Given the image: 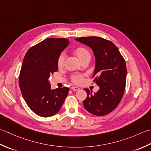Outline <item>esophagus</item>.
Listing matches in <instances>:
<instances>
[{
	"mask_svg": "<svg viewBox=\"0 0 151 151\" xmlns=\"http://www.w3.org/2000/svg\"><path fill=\"white\" fill-rule=\"evenodd\" d=\"M70 88H71L72 90L74 91H79V89H80L79 87H71Z\"/></svg>",
	"mask_w": 151,
	"mask_h": 151,
	"instance_id": "34e87169",
	"label": "esophagus"
}]
</instances>
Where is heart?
Returning <instances> with one entry per match:
<instances>
[{"instance_id":"obj_1","label":"heart","mask_w":151,"mask_h":151,"mask_svg":"<svg viewBox=\"0 0 151 151\" xmlns=\"http://www.w3.org/2000/svg\"><path fill=\"white\" fill-rule=\"evenodd\" d=\"M72 53L78 58L83 63L86 61H89L91 59V55L90 51L84 46H78L72 50ZM65 56L64 54H60L57 58V64L59 69H62L64 66ZM83 79V76L81 74H75L71 76V81L76 84H79Z\"/></svg>"}]
</instances>
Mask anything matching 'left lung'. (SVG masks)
I'll return each mask as SVG.
<instances>
[{
  "label": "left lung",
  "mask_w": 151,
  "mask_h": 151,
  "mask_svg": "<svg viewBox=\"0 0 151 151\" xmlns=\"http://www.w3.org/2000/svg\"><path fill=\"white\" fill-rule=\"evenodd\" d=\"M76 40L89 46L96 58L93 81L100 87L94 94L88 88L83 101L85 109L96 116L113 111L121 101L127 82V66L124 58L112 42L101 37H80Z\"/></svg>",
  "instance_id": "1"
}]
</instances>
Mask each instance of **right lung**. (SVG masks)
<instances>
[{
  "label": "right lung",
  "instance_id": "1",
  "mask_svg": "<svg viewBox=\"0 0 151 151\" xmlns=\"http://www.w3.org/2000/svg\"><path fill=\"white\" fill-rule=\"evenodd\" d=\"M69 44L66 38H47L30 47L24 57L19 77L21 94L34 113L51 116L60 110L69 88L52 90L48 79L58 70L57 58Z\"/></svg>",
  "mask_w": 151,
  "mask_h": 151
}]
</instances>
